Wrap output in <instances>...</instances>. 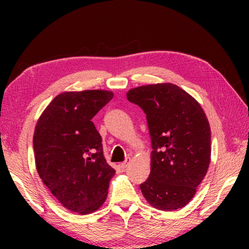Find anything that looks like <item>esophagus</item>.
<instances>
[{
	"instance_id": "34e87169",
	"label": "esophagus",
	"mask_w": 249,
	"mask_h": 249,
	"mask_svg": "<svg viewBox=\"0 0 249 249\" xmlns=\"http://www.w3.org/2000/svg\"><path fill=\"white\" fill-rule=\"evenodd\" d=\"M128 162H129V158L128 159H126L125 161H123L120 165V167H121V169H123V170H125L126 168H127V166H128Z\"/></svg>"
}]
</instances>
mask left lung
Segmentation results:
<instances>
[{"mask_svg":"<svg viewBox=\"0 0 249 249\" xmlns=\"http://www.w3.org/2000/svg\"><path fill=\"white\" fill-rule=\"evenodd\" d=\"M146 114L150 175L140 187L154 208H183L196 195L210 165L211 129L200 104L181 88L158 83L127 92Z\"/></svg>","mask_w":249,"mask_h":249,"instance_id":"left-lung-1","label":"left lung"}]
</instances>
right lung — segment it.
<instances>
[{
  "mask_svg": "<svg viewBox=\"0 0 249 249\" xmlns=\"http://www.w3.org/2000/svg\"><path fill=\"white\" fill-rule=\"evenodd\" d=\"M112 98V92L103 90L65 92L37 122L33 140L37 171L53 196L75 213L98 210L115 174L92 122Z\"/></svg>",
  "mask_w": 249,
  "mask_h": 249,
  "instance_id": "add662e5",
  "label": "right lung"
}]
</instances>
